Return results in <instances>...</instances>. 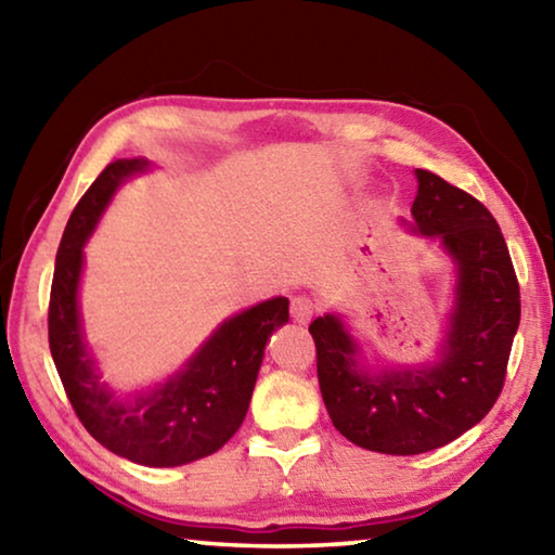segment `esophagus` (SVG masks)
<instances>
[{
	"instance_id": "1",
	"label": "esophagus",
	"mask_w": 555,
	"mask_h": 555,
	"mask_svg": "<svg viewBox=\"0 0 555 555\" xmlns=\"http://www.w3.org/2000/svg\"><path fill=\"white\" fill-rule=\"evenodd\" d=\"M313 313H315V306H313L311 298H308V296L291 298V318H294V323L306 325L313 318Z\"/></svg>"
}]
</instances>
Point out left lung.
Here are the masks:
<instances>
[{"instance_id": "obj_1", "label": "left lung", "mask_w": 555, "mask_h": 555, "mask_svg": "<svg viewBox=\"0 0 555 555\" xmlns=\"http://www.w3.org/2000/svg\"><path fill=\"white\" fill-rule=\"evenodd\" d=\"M413 232L438 237L455 261V308L438 360L372 372L340 315L311 323L318 384L333 426L354 446L418 455L448 446L490 413L504 387L521 300L492 212L443 178L416 168Z\"/></svg>"}]
</instances>
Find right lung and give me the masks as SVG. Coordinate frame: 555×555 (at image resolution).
<instances>
[{"mask_svg": "<svg viewBox=\"0 0 555 555\" xmlns=\"http://www.w3.org/2000/svg\"><path fill=\"white\" fill-rule=\"evenodd\" d=\"M146 168L144 158H119L75 205L55 255L49 345L80 424L100 446L139 465L176 467L212 455L237 434L269 335L288 323V298H269L228 318L173 377L137 397H115L100 382L82 337L78 308L82 247L121 181Z\"/></svg>", "mask_w": 555, "mask_h": 555, "instance_id": "1", "label": "right lung"}]
</instances>
